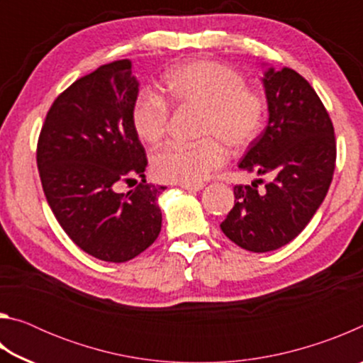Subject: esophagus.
I'll return each mask as SVG.
<instances>
[{
  "label": "esophagus",
  "instance_id": "34e87169",
  "mask_svg": "<svg viewBox=\"0 0 363 363\" xmlns=\"http://www.w3.org/2000/svg\"><path fill=\"white\" fill-rule=\"evenodd\" d=\"M181 187L182 189H186V190H189V192H196V190H201L205 187V184H181Z\"/></svg>",
  "mask_w": 363,
  "mask_h": 363
}]
</instances>
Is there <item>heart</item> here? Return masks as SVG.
I'll return each instance as SVG.
<instances>
[{
	"label": "heart",
	"mask_w": 363,
	"mask_h": 363,
	"mask_svg": "<svg viewBox=\"0 0 363 363\" xmlns=\"http://www.w3.org/2000/svg\"><path fill=\"white\" fill-rule=\"evenodd\" d=\"M237 70L214 60L199 59L168 70L163 77L164 99L143 91L131 107V125L139 139L157 144L167 131L169 107L201 108L196 144H168L152 158L158 179L173 184H200L225 162L223 142L243 150L259 136L266 104L245 86Z\"/></svg>",
	"instance_id": "1"
}]
</instances>
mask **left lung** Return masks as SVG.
I'll return each instance as SVG.
<instances>
[{
	"mask_svg": "<svg viewBox=\"0 0 363 363\" xmlns=\"http://www.w3.org/2000/svg\"><path fill=\"white\" fill-rule=\"evenodd\" d=\"M267 126L238 168L267 176L264 190L235 186V206L220 223L224 235L253 253L279 250L303 232L333 179L335 130L322 101L288 67L262 64Z\"/></svg>",
	"mask_w": 363,
	"mask_h": 363,
	"instance_id": "8db88e82",
	"label": "left lung"
}]
</instances>
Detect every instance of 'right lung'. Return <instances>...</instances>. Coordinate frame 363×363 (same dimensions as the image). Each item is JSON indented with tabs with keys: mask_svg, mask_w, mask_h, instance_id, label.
<instances>
[{
	"mask_svg": "<svg viewBox=\"0 0 363 363\" xmlns=\"http://www.w3.org/2000/svg\"><path fill=\"white\" fill-rule=\"evenodd\" d=\"M131 60L102 65L77 79L49 108L36 163L54 216L86 253L126 262L162 230L158 196L164 186L145 182L147 158L131 125L139 79ZM143 182L128 194L121 182Z\"/></svg>",
	"mask_w": 363,
	"mask_h": 363,
	"instance_id": "obj_1",
	"label": "right lung"
}]
</instances>
